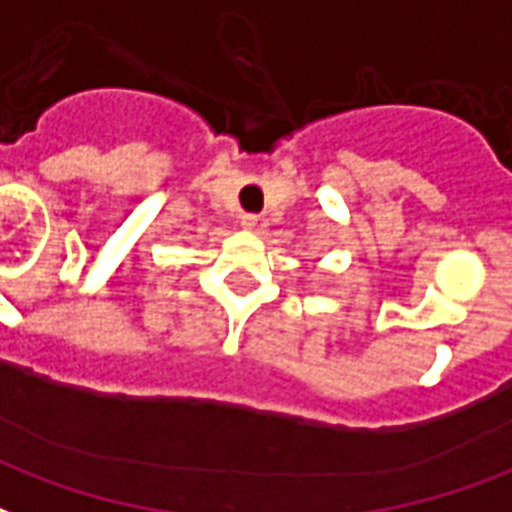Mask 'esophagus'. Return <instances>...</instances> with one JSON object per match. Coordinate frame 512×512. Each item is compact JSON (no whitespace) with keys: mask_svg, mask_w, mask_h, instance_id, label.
<instances>
[{"mask_svg":"<svg viewBox=\"0 0 512 512\" xmlns=\"http://www.w3.org/2000/svg\"><path fill=\"white\" fill-rule=\"evenodd\" d=\"M241 224H244L249 233H263V230H266V219L257 216V213H246L244 219H241Z\"/></svg>","mask_w":512,"mask_h":512,"instance_id":"1","label":"esophagus"}]
</instances>
